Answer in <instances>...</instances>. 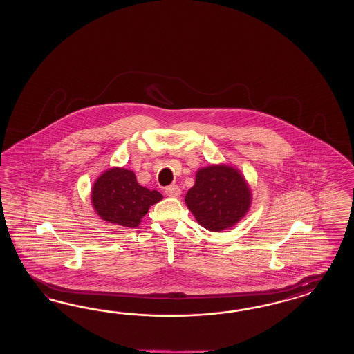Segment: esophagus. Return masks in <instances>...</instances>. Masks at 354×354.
Wrapping results in <instances>:
<instances>
[{"label":"esophagus","instance_id":"esophagus-1","mask_svg":"<svg viewBox=\"0 0 354 354\" xmlns=\"http://www.w3.org/2000/svg\"><path fill=\"white\" fill-rule=\"evenodd\" d=\"M165 193L169 196V197H179L180 196V188L176 185V184H172L165 188Z\"/></svg>","mask_w":354,"mask_h":354}]
</instances>
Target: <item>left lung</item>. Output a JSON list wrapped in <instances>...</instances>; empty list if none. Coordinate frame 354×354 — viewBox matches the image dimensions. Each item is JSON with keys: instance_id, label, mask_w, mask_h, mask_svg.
Here are the masks:
<instances>
[{"instance_id": "8db88e82", "label": "left lung", "mask_w": 354, "mask_h": 354, "mask_svg": "<svg viewBox=\"0 0 354 354\" xmlns=\"http://www.w3.org/2000/svg\"><path fill=\"white\" fill-rule=\"evenodd\" d=\"M196 221L209 231H223L237 223L250 206V191L236 169L225 165L209 166L196 175L185 196Z\"/></svg>"}]
</instances>
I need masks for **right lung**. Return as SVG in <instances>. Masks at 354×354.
Masks as SVG:
<instances>
[{"mask_svg": "<svg viewBox=\"0 0 354 354\" xmlns=\"http://www.w3.org/2000/svg\"><path fill=\"white\" fill-rule=\"evenodd\" d=\"M162 194L141 187L135 174L114 167L104 172L92 188V205L104 221L135 228L149 206L161 201Z\"/></svg>", "mask_w": 354, "mask_h": 354, "instance_id": "right-lung-1", "label": "right lung"}]
</instances>
